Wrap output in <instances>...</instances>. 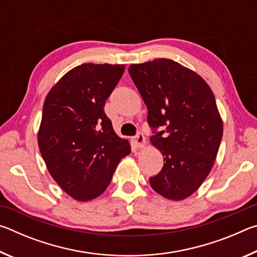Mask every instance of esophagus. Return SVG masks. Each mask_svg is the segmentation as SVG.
Instances as JSON below:
<instances>
[{
  "label": "esophagus",
  "instance_id": "34e87169",
  "mask_svg": "<svg viewBox=\"0 0 257 257\" xmlns=\"http://www.w3.org/2000/svg\"><path fill=\"white\" fill-rule=\"evenodd\" d=\"M133 142L135 143V145L139 147V149H142V147H144L146 145L145 136L142 133H138L136 136H135V138L133 139Z\"/></svg>",
  "mask_w": 257,
  "mask_h": 257
}]
</instances>
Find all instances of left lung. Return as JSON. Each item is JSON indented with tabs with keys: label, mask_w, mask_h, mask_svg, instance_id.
Returning <instances> with one entry per match:
<instances>
[{
	"label": "left lung",
	"mask_w": 257,
	"mask_h": 257,
	"mask_svg": "<svg viewBox=\"0 0 257 257\" xmlns=\"http://www.w3.org/2000/svg\"><path fill=\"white\" fill-rule=\"evenodd\" d=\"M128 71L147 106L152 144L164 156L150 184L161 196L181 201L199 188L216 159L223 124L214 95L201 76L173 60L132 64Z\"/></svg>",
	"instance_id": "8db88e82"
}]
</instances>
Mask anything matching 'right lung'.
<instances>
[{"label": "right lung", "instance_id": "obj_1", "mask_svg": "<svg viewBox=\"0 0 257 257\" xmlns=\"http://www.w3.org/2000/svg\"><path fill=\"white\" fill-rule=\"evenodd\" d=\"M123 71V64L84 63L68 71L45 98L38 147L53 179L79 202L103 194L120 160L132 152L104 112Z\"/></svg>", "mask_w": 257, "mask_h": 257}]
</instances>
